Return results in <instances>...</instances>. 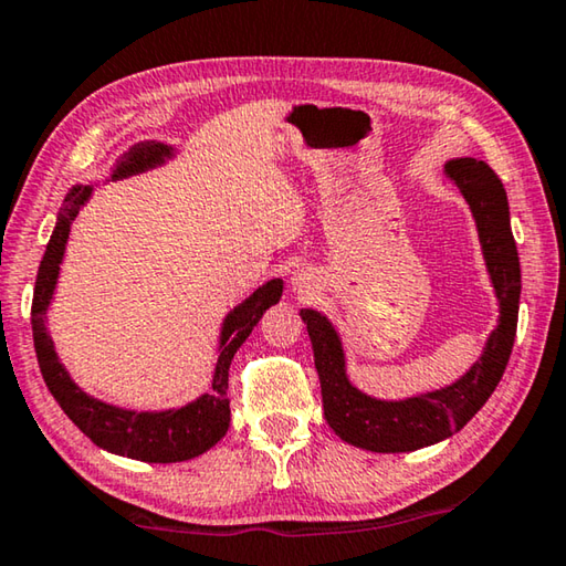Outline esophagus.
<instances>
[{
    "mask_svg": "<svg viewBox=\"0 0 566 566\" xmlns=\"http://www.w3.org/2000/svg\"><path fill=\"white\" fill-rule=\"evenodd\" d=\"M296 284H300V282H296ZM300 286H302V284H300Z\"/></svg>",
    "mask_w": 566,
    "mask_h": 566,
    "instance_id": "34e87169",
    "label": "esophagus"
}]
</instances>
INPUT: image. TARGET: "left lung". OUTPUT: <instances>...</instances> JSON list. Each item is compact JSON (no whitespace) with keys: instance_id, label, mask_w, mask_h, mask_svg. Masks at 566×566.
Segmentation results:
<instances>
[{"instance_id":"8db88e82","label":"left lung","mask_w":566,"mask_h":566,"mask_svg":"<svg viewBox=\"0 0 566 566\" xmlns=\"http://www.w3.org/2000/svg\"><path fill=\"white\" fill-rule=\"evenodd\" d=\"M444 171L472 209L486 270L500 300V324L486 339L482 357L464 377L444 389L399 401L367 397L347 379L342 339L332 322L314 310L300 312L312 339L324 419L344 442L369 452H415L459 432L492 397L514 347L522 272L502 179L490 165L472 157L447 161Z\"/></svg>"}]
</instances>
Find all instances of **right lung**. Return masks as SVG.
Instances as JSON below:
<instances>
[{"label": "right lung", "mask_w": 566, "mask_h": 566, "mask_svg": "<svg viewBox=\"0 0 566 566\" xmlns=\"http://www.w3.org/2000/svg\"><path fill=\"white\" fill-rule=\"evenodd\" d=\"M171 157V147L161 142H139L129 151L117 159L112 179H124ZM92 197V187H74L64 199V209L56 219V227L46 244L40 272H36L34 296H32V334L36 361H40L46 389L52 391L56 405L64 409L76 427L87 434L94 444L107 449V452L139 459V462L169 464L187 462L212 449L229 429V364H232L237 349L252 334L262 314L272 304L280 302L284 284L282 280H272L260 286L249 300H244L227 314L222 337H219V357L212 377V389L187 407L167 409V411H134L107 405L90 397L74 385L70 371L64 369L54 352V342L46 332V310H50L56 276L64 256L66 239L74 217L80 214L82 205Z\"/></svg>", "instance_id": "1"}]
</instances>
